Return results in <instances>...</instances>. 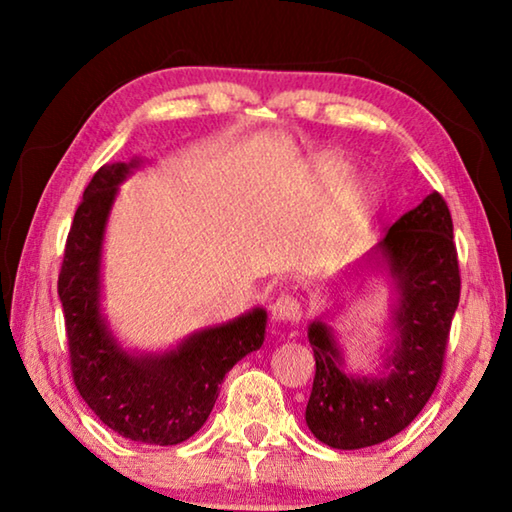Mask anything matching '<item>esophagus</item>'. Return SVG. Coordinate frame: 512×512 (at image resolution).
Listing matches in <instances>:
<instances>
[{
  "instance_id": "1",
  "label": "esophagus",
  "mask_w": 512,
  "mask_h": 512,
  "mask_svg": "<svg viewBox=\"0 0 512 512\" xmlns=\"http://www.w3.org/2000/svg\"><path fill=\"white\" fill-rule=\"evenodd\" d=\"M271 316L277 320V323H287V325L298 323L302 316V307H300L298 298L280 296L271 305Z\"/></svg>"
}]
</instances>
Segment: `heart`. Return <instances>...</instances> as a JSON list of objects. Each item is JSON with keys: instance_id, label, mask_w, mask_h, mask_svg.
Here are the masks:
<instances>
[{"instance_id": "b5f03b06", "label": "heart", "mask_w": 512, "mask_h": 512, "mask_svg": "<svg viewBox=\"0 0 512 512\" xmlns=\"http://www.w3.org/2000/svg\"><path fill=\"white\" fill-rule=\"evenodd\" d=\"M352 176V167L345 160L336 158V155H320V158L311 164V180L325 192H336ZM377 185L370 180H357L352 183L341 198V212L345 219H363L372 212L377 205Z\"/></svg>"}]
</instances>
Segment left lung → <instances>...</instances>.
I'll return each instance as SVG.
<instances>
[{
	"mask_svg": "<svg viewBox=\"0 0 512 512\" xmlns=\"http://www.w3.org/2000/svg\"><path fill=\"white\" fill-rule=\"evenodd\" d=\"M395 280V341L381 377L350 375L323 320L309 325L316 359L305 420L334 449L384 443L409 427L443 375L449 329L461 298L452 214L438 192L402 214L372 250Z\"/></svg>",
	"mask_w": 512,
	"mask_h": 512,
	"instance_id": "left-lung-1",
	"label": "left lung"
}]
</instances>
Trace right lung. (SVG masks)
Instances as JSON below:
<instances>
[{
  "mask_svg": "<svg viewBox=\"0 0 512 512\" xmlns=\"http://www.w3.org/2000/svg\"><path fill=\"white\" fill-rule=\"evenodd\" d=\"M133 162L94 173L69 228L58 296L63 302L72 377L85 404L112 431L146 445H178L210 418L219 386L237 361L259 350L266 311L203 329L162 354H131L101 316V246L110 207Z\"/></svg>",
  "mask_w": 512,
  "mask_h": 512,
  "instance_id": "add662e5",
  "label": "right lung"
}]
</instances>
